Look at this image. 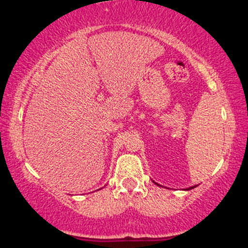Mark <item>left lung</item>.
I'll return each mask as SVG.
<instances>
[{
    "instance_id": "obj_1",
    "label": "left lung",
    "mask_w": 248,
    "mask_h": 248,
    "mask_svg": "<svg viewBox=\"0 0 248 248\" xmlns=\"http://www.w3.org/2000/svg\"><path fill=\"white\" fill-rule=\"evenodd\" d=\"M154 183H155V184H157V183H156V182H154ZM157 186H160V184H157ZM196 186H193L186 187V190H191V189H193V187H196Z\"/></svg>"
}]
</instances>
